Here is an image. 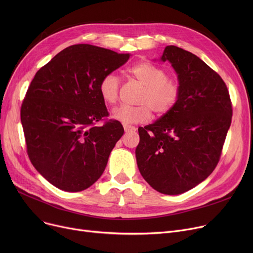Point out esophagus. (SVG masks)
I'll use <instances>...</instances> for the list:
<instances>
[{"instance_id": "1", "label": "esophagus", "mask_w": 253, "mask_h": 253, "mask_svg": "<svg viewBox=\"0 0 253 253\" xmlns=\"http://www.w3.org/2000/svg\"><path fill=\"white\" fill-rule=\"evenodd\" d=\"M124 130H125V132H134L136 130V128L134 126H131V125H124Z\"/></svg>"}]
</instances>
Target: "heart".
<instances>
[{"instance_id":"b5f03b06","label":"heart","mask_w":253,"mask_h":253,"mask_svg":"<svg viewBox=\"0 0 253 253\" xmlns=\"http://www.w3.org/2000/svg\"><path fill=\"white\" fill-rule=\"evenodd\" d=\"M129 75L143 86L138 105H120L113 111V118L125 125L144 123L152 117V111L162 116L170 112L177 103L180 95L179 83L167 77L166 71L149 61L132 65ZM120 80L115 74L105 75L99 83V93L105 103L114 104L118 100Z\"/></svg>"}]
</instances>
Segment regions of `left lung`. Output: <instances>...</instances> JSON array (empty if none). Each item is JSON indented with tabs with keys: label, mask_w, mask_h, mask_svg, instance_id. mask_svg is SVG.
Masks as SVG:
<instances>
[{
	"label": "left lung",
	"mask_w": 253,
	"mask_h": 253,
	"mask_svg": "<svg viewBox=\"0 0 253 253\" xmlns=\"http://www.w3.org/2000/svg\"><path fill=\"white\" fill-rule=\"evenodd\" d=\"M161 60L175 70L180 95L170 112L138 128L136 162L153 189L179 195L215 169L232 122V101L221 77L193 53L167 46Z\"/></svg>",
	"instance_id": "1"
}]
</instances>
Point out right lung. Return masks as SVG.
<instances>
[{
	"label": "right lung",
	"mask_w": 253,
	"mask_h": 253,
	"mask_svg": "<svg viewBox=\"0 0 253 253\" xmlns=\"http://www.w3.org/2000/svg\"><path fill=\"white\" fill-rule=\"evenodd\" d=\"M129 53L88 44L60 51L35 75L21 104L29 158L43 177L65 192L88 189L103 173L124 133L99 93L101 79L128 61ZM104 121L102 126L95 124Z\"/></svg>",
	"instance_id": "obj_1"
}]
</instances>
